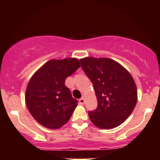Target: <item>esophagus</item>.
Wrapping results in <instances>:
<instances>
[{
  "label": "esophagus",
  "mask_w": 160,
  "mask_h": 160,
  "mask_svg": "<svg viewBox=\"0 0 160 160\" xmlns=\"http://www.w3.org/2000/svg\"><path fill=\"white\" fill-rule=\"evenodd\" d=\"M79 102H80L81 104H83L85 103V99H84V97H82L81 98L79 99Z\"/></svg>",
  "instance_id": "esophagus-1"
}]
</instances>
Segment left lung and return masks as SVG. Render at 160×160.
Wrapping results in <instances>:
<instances>
[{"instance_id": "8db88e82", "label": "left lung", "mask_w": 160, "mask_h": 160, "mask_svg": "<svg viewBox=\"0 0 160 160\" xmlns=\"http://www.w3.org/2000/svg\"><path fill=\"white\" fill-rule=\"evenodd\" d=\"M80 61L82 71L92 82L98 101L96 109L89 111L92 122L104 129L120 126L137 103V89L132 77L111 58L87 57Z\"/></svg>"}]
</instances>
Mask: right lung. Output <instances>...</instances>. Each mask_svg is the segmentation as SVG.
I'll list each match as a JSON object with an SVG mask.
<instances>
[{
	"mask_svg": "<svg viewBox=\"0 0 160 160\" xmlns=\"http://www.w3.org/2000/svg\"><path fill=\"white\" fill-rule=\"evenodd\" d=\"M80 67L77 58L52 59L31 78L25 92V103L40 125L58 128L68 121L78 102L65 82Z\"/></svg>",
	"mask_w": 160,
	"mask_h": 160,
	"instance_id": "add662e5",
	"label": "right lung"
}]
</instances>
